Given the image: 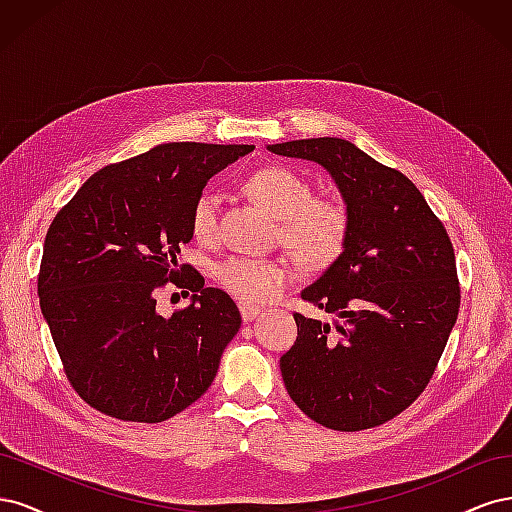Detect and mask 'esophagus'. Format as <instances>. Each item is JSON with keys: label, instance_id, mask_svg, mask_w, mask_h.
<instances>
[{"label": "esophagus", "instance_id": "esophagus-1", "mask_svg": "<svg viewBox=\"0 0 512 512\" xmlns=\"http://www.w3.org/2000/svg\"><path fill=\"white\" fill-rule=\"evenodd\" d=\"M239 312H241V318L243 322H252L258 314H260V305H254V303H245L241 301L239 303Z\"/></svg>", "mask_w": 512, "mask_h": 512}]
</instances>
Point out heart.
I'll list each match as a JSON object with an SVG mask.
<instances>
[{"mask_svg":"<svg viewBox=\"0 0 512 512\" xmlns=\"http://www.w3.org/2000/svg\"><path fill=\"white\" fill-rule=\"evenodd\" d=\"M245 188L275 218H280V237L292 254L309 265L331 262L344 250L348 237V209L342 200L312 196L309 183L284 166L258 168ZM192 237L211 245L220 232V194L203 190L190 209ZM218 282L241 301L260 303L282 292L292 280L286 258L228 256L215 265Z\"/></svg>","mask_w":512,"mask_h":512,"instance_id":"heart-1","label":"heart"}]
</instances>
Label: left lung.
I'll return each mask as SVG.
<instances>
[{
  "mask_svg": "<svg viewBox=\"0 0 512 512\" xmlns=\"http://www.w3.org/2000/svg\"><path fill=\"white\" fill-rule=\"evenodd\" d=\"M271 153L329 170L348 209L344 252L301 299L333 320L294 314L280 359L290 399L337 429L378 427L425 391L459 314L453 243L416 185L344 138H303Z\"/></svg>",
  "mask_w": 512,
  "mask_h": 512,
  "instance_id": "1",
  "label": "left lung"
}]
</instances>
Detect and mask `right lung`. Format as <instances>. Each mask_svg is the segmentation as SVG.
I'll list each match as a JSON object with an SVG mask.
<instances>
[{
    "instance_id": "add662e5",
    "label": "right lung",
    "mask_w": 512,
    "mask_h": 512,
    "mask_svg": "<svg viewBox=\"0 0 512 512\" xmlns=\"http://www.w3.org/2000/svg\"><path fill=\"white\" fill-rule=\"evenodd\" d=\"M254 145L166 143L108 164L59 209L38 273L42 316L79 397L132 423H162L203 395L241 327L226 292L181 265L190 209L207 181ZM168 281L193 292L164 319Z\"/></svg>"
}]
</instances>
